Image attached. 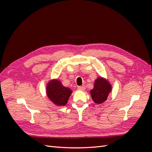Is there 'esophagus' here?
<instances>
[{
    "label": "esophagus",
    "mask_w": 152,
    "mask_h": 152,
    "mask_svg": "<svg viewBox=\"0 0 152 152\" xmlns=\"http://www.w3.org/2000/svg\"><path fill=\"white\" fill-rule=\"evenodd\" d=\"M86 87L84 86H78V89L80 90V91H84L85 90Z\"/></svg>",
    "instance_id": "1"
}]
</instances>
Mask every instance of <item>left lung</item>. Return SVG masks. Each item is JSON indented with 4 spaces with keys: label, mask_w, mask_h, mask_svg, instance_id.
Segmentation results:
<instances>
[{
    "label": "left lung",
    "mask_w": 152,
    "mask_h": 152,
    "mask_svg": "<svg viewBox=\"0 0 152 152\" xmlns=\"http://www.w3.org/2000/svg\"><path fill=\"white\" fill-rule=\"evenodd\" d=\"M111 90L109 82L103 77H98L95 80L94 88L90 91L92 99L96 104H102L107 99Z\"/></svg>",
    "instance_id": "obj_1"
}]
</instances>
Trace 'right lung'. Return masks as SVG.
I'll list each match as a JSON object with an SVG mask.
<instances>
[{
    "instance_id": "obj_1",
    "label": "right lung",
    "mask_w": 152,
    "mask_h": 152,
    "mask_svg": "<svg viewBox=\"0 0 152 152\" xmlns=\"http://www.w3.org/2000/svg\"><path fill=\"white\" fill-rule=\"evenodd\" d=\"M48 97L57 106H65L68 101L72 91L63 86L60 81L57 79L50 80L46 87Z\"/></svg>"
}]
</instances>
